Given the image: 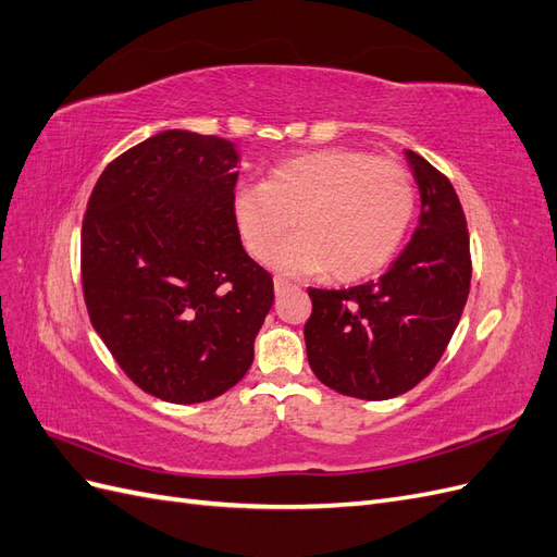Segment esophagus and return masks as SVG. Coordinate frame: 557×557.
<instances>
[{"label": "esophagus", "instance_id": "34e87169", "mask_svg": "<svg viewBox=\"0 0 557 557\" xmlns=\"http://www.w3.org/2000/svg\"><path fill=\"white\" fill-rule=\"evenodd\" d=\"M288 290H290V283L288 281H283V278L274 281V293L276 295H283V293H288Z\"/></svg>", "mask_w": 557, "mask_h": 557}]
</instances>
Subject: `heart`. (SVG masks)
Listing matches in <instances>:
<instances>
[{"mask_svg": "<svg viewBox=\"0 0 557 557\" xmlns=\"http://www.w3.org/2000/svg\"><path fill=\"white\" fill-rule=\"evenodd\" d=\"M234 223L252 258L264 260L295 222L300 232L272 256L283 276L332 272L362 281L395 258L416 211L401 164L356 148H325L274 166L262 185L234 193Z\"/></svg>", "mask_w": 557, "mask_h": 557, "instance_id": "heart-1", "label": "heart"}]
</instances>
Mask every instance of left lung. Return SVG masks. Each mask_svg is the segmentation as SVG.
I'll use <instances>...</instances> for the list:
<instances>
[{"instance_id": "8db88e82", "label": "left lung", "mask_w": 557, "mask_h": 557, "mask_svg": "<svg viewBox=\"0 0 557 557\" xmlns=\"http://www.w3.org/2000/svg\"><path fill=\"white\" fill-rule=\"evenodd\" d=\"M420 193L411 242L379 281L348 290L311 288L305 325L313 374L358 399L411 391L440 362L467 305L469 232L450 181L404 150Z\"/></svg>"}]
</instances>
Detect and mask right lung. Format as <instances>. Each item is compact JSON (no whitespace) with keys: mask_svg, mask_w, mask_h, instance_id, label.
<instances>
[{"mask_svg":"<svg viewBox=\"0 0 557 557\" xmlns=\"http://www.w3.org/2000/svg\"><path fill=\"white\" fill-rule=\"evenodd\" d=\"M239 150L158 132L99 176L81 232L92 327L148 395L199 404L239 383L274 283L234 223Z\"/></svg>","mask_w":557,"mask_h":557,"instance_id":"add662e5","label":"right lung"}]
</instances>
